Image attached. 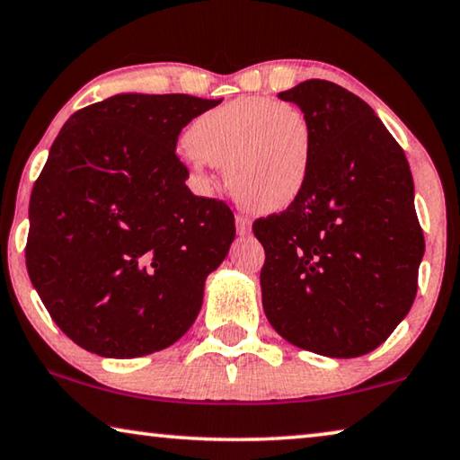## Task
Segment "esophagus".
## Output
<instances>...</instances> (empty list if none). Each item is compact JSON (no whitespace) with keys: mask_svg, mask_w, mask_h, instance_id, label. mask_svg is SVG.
Listing matches in <instances>:
<instances>
[{"mask_svg":"<svg viewBox=\"0 0 460 460\" xmlns=\"http://www.w3.org/2000/svg\"><path fill=\"white\" fill-rule=\"evenodd\" d=\"M235 227L239 235H247V233L252 231V218L245 217V215H237L235 217Z\"/></svg>","mask_w":460,"mask_h":460,"instance_id":"esophagus-1","label":"esophagus"}]
</instances>
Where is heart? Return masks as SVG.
Segmentation results:
<instances>
[{
	"label": "heart",
	"mask_w": 460,
	"mask_h": 460,
	"mask_svg": "<svg viewBox=\"0 0 460 460\" xmlns=\"http://www.w3.org/2000/svg\"><path fill=\"white\" fill-rule=\"evenodd\" d=\"M188 164L202 184L204 162L225 167L235 200L258 213H274L305 188L313 159V128L290 102L247 96L210 108L186 130Z\"/></svg>",
	"instance_id": "b5f03b06"
}]
</instances>
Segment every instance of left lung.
Here are the masks:
<instances>
[{"mask_svg":"<svg viewBox=\"0 0 460 460\" xmlns=\"http://www.w3.org/2000/svg\"><path fill=\"white\" fill-rule=\"evenodd\" d=\"M279 98L307 114L313 159L301 194L258 218L261 301L284 340L332 358L373 352L410 313L424 231L401 145L367 102L325 79Z\"/></svg>","mask_w":460,"mask_h":460,"instance_id":"obj_1","label":"left lung"}]
</instances>
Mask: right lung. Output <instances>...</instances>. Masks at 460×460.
<instances>
[{
	"instance_id": "add662e5",
	"label": "right lung",
	"mask_w": 460,
	"mask_h": 460,
	"mask_svg": "<svg viewBox=\"0 0 460 460\" xmlns=\"http://www.w3.org/2000/svg\"><path fill=\"white\" fill-rule=\"evenodd\" d=\"M221 104L188 93H119L65 122L31 196L26 268L61 332L106 358L178 341L235 217L194 196L178 137Z\"/></svg>"
}]
</instances>
